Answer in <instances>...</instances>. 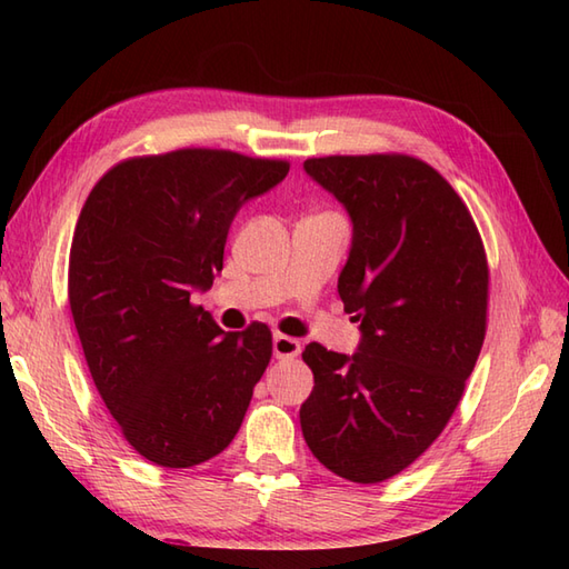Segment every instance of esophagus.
<instances>
[{"instance_id": "obj_1", "label": "esophagus", "mask_w": 569, "mask_h": 569, "mask_svg": "<svg viewBox=\"0 0 569 569\" xmlns=\"http://www.w3.org/2000/svg\"><path fill=\"white\" fill-rule=\"evenodd\" d=\"M300 355V342L288 335H273V357L276 359H293Z\"/></svg>"}]
</instances>
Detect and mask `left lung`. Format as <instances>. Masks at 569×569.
Listing matches in <instances>:
<instances>
[{
  "mask_svg": "<svg viewBox=\"0 0 569 569\" xmlns=\"http://www.w3.org/2000/svg\"><path fill=\"white\" fill-rule=\"evenodd\" d=\"M303 168L352 220L337 291L361 340L355 355L306 347L316 386L300 428L337 477L377 485L428 450L462 398L487 332V253L462 198L413 156Z\"/></svg>",
  "mask_w": 569,
  "mask_h": 569,
  "instance_id": "1",
  "label": "left lung"
}]
</instances>
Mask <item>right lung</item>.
Listing matches in <instances>:
<instances>
[{"mask_svg":"<svg viewBox=\"0 0 569 569\" xmlns=\"http://www.w3.org/2000/svg\"><path fill=\"white\" fill-rule=\"evenodd\" d=\"M286 161L180 149L110 168L70 244L68 300L119 430L149 462L196 467L234 440L271 359V330L217 328L190 303L222 271L234 214L281 183Z\"/></svg>","mask_w":569,"mask_h":569,"instance_id":"right-lung-1","label":"right lung"}]
</instances>
